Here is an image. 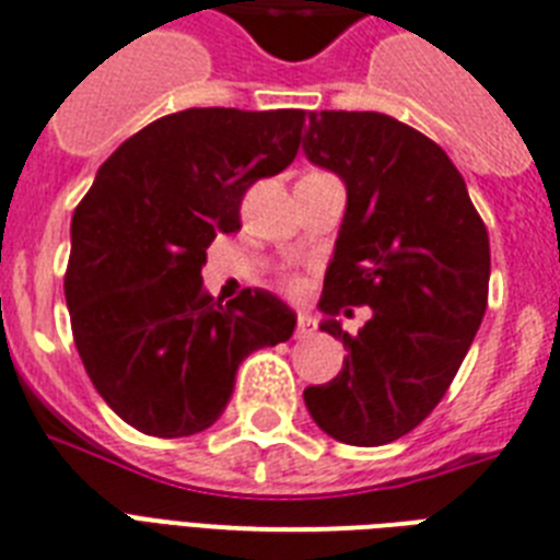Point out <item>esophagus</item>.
Segmentation results:
<instances>
[{
	"label": "esophagus",
	"instance_id": "esophagus-1",
	"mask_svg": "<svg viewBox=\"0 0 560 560\" xmlns=\"http://www.w3.org/2000/svg\"><path fill=\"white\" fill-rule=\"evenodd\" d=\"M315 332H317L315 320H312L308 315H298V329H294V335L303 341V338H312Z\"/></svg>",
	"mask_w": 560,
	"mask_h": 560
}]
</instances>
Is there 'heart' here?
<instances>
[{
  "mask_svg": "<svg viewBox=\"0 0 560 560\" xmlns=\"http://www.w3.org/2000/svg\"><path fill=\"white\" fill-rule=\"evenodd\" d=\"M283 283H285V289H289V292H301V289H303V280H301V277H285V280H283Z\"/></svg>",
  "mask_w": 560,
  "mask_h": 560,
  "instance_id": "1",
  "label": "heart"
}]
</instances>
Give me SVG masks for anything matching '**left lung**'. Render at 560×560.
I'll list each match as a JSON object with an SVG mask.
<instances>
[{
	"label": "left lung",
	"mask_w": 560,
	"mask_h": 560,
	"mask_svg": "<svg viewBox=\"0 0 560 560\" xmlns=\"http://www.w3.org/2000/svg\"><path fill=\"white\" fill-rule=\"evenodd\" d=\"M306 159L338 173L347 213L326 268L320 329L343 343L341 373L303 390L320 431L387 445L424 422L454 382L489 303V231L436 141L378 112L308 115ZM374 317L358 336L334 320Z\"/></svg>",
	"instance_id": "left-lung-1"
}]
</instances>
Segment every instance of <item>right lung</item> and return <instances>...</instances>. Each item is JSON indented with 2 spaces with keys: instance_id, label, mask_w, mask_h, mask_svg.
I'll use <instances>...</instances> for the list:
<instances>
[{
  "instance_id": "obj_1",
  "label": "right lung",
  "mask_w": 560,
  "mask_h": 560,
  "mask_svg": "<svg viewBox=\"0 0 560 560\" xmlns=\"http://www.w3.org/2000/svg\"><path fill=\"white\" fill-rule=\"evenodd\" d=\"M303 124V109L164 115L103 161L74 208L62 283L74 347L136 431H205L245 358L292 338L298 317L280 298L243 289L222 306L202 266L217 234L243 228L245 190L292 164Z\"/></svg>"
}]
</instances>
